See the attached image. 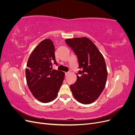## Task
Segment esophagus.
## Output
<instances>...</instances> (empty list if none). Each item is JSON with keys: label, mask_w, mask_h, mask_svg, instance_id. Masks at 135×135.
<instances>
[{"label": "esophagus", "mask_w": 135, "mask_h": 135, "mask_svg": "<svg viewBox=\"0 0 135 135\" xmlns=\"http://www.w3.org/2000/svg\"><path fill=\"white\" fill-rule=\"evenodd\" d=\"M69 74H70V72H66V73H65V76H68Z\"/></svg>", "instance_id": "esophagus-1"}]
</instances>
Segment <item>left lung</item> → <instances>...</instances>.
<instances>
[{
	"mask_svg": "<svg viewBox=\"0 0 135 135\" xmlns=\"http://www.w3.org/2000/svg\"><path fill=\"white\" fill-rule=\"evenodd\" d=\"M65 42L76 55L80 69L75 83L70 85L73 95L81 104L92 103L99 98L107 82L108 71L104 57L87 38L68 39Z\"/></svg>",
	"mask_w": 135,
	"mask_h": 135,
	"instance_id": "obj_1",
	"label": "left lung"
}]
</instances>
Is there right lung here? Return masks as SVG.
I'll return each instance as SVG.
<instances>
[{
    "label": "right lung",
    "instance_id": "obj_1",
    "mask_svg": "<svg viewBox=\"0 0 135 135\" xmlns=\"http://www.w3.org/2000/svg\"><path fill=\"white\" fill-rule=\"evenodd\" d=\"M53 64L57 65L54 45L51 39H46L32 52L25 71L30 91L36 99L43 103L55 99L64 79L65 73L52 69Z\"/></svg>",
    "mask_w": 135,
    "mask_h": 135
}]
</instances>
